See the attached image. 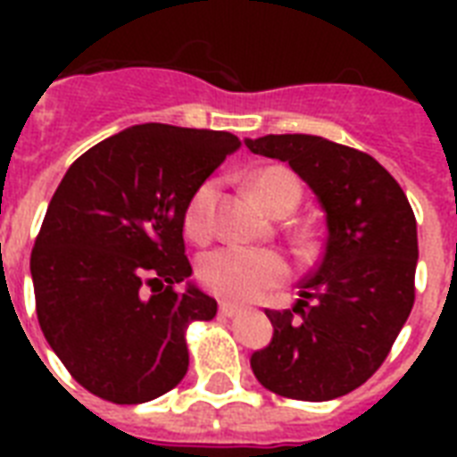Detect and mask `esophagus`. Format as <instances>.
<instances>
[{"label":"esophagus","instance_id":"esophagus-1","mask_svg":"<svg viewBox=\"0 0 457 457\" xmlns=\"http://www.w3.org/2000/svg\"><path fill=\"white\" fill-rule=\"evenodd\" d=\"M242 312V305H235V303H220V315H225V318H235V315H239Z\"/></svg>","mask_w":457,"mask_h":457}]
</instances>
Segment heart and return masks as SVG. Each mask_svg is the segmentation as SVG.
I'll use <instances>...</instances> for the list:
<instances>
[{"label":"heart","mask_w":457,"mask_h":457,"mask_svg":"<svg viewBox=\"0 0 457 457\" xmlns=\"http://www.w3.org/2000/svg\"><path fill=\"white\" fill-rule=\"evenodd\" d=\"M251 189L270 213L292 211L299 204L301 185L289 168L270 165L251 178ZM215 185L204 182L189 196L185 208V232L194 242H204L211 232V204ZM289 278V263L282 253L268 249L225 246L201 258L199 279L208 292L228 301L261 299L272 287Z\"/></svg>","instance_id":"obj_1"}]
</instances>
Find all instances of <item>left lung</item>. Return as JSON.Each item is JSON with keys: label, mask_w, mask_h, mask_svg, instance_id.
Listing matches in <instances>:
<instances>
[{"label": "left lung", "mask_w": 457, "mask_h": 457, "mask_svg": "<svg viewBox=\"0 0 457 457\" xmlns=\"http://www.w3.org/2000/svg\"><path fill=\"white\" fill-rule=\"evenodd\" d=\"M279 158L325 208V253L289 311H265L275 334L251 355L265 389L296 401H332L386 361L415 303L418 222L408 196L375 158L315 135L246 139Z\"/></svg>", "instance_id": "left-lung-1"}]
</instances>
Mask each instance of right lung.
<instances>
[{"label":"right lung","instance_id":"add662e5","mask_svg":"<svg viewBox=\"0 0 457 457\" xmlns=\"http://www.w3.org/2000/svg\"><path fill=\"white\" fill-rule=\"evenodd\" d=\"M242 142L220 130L135 125L82 154L56 187L30 253L45 339L75 382L118 405L175 389L187 327L215 299L189 285L185 208Z\"/></svg>","mask_w":457,"mask_h":457}]
</instances>
